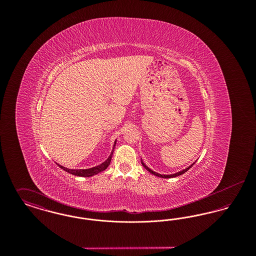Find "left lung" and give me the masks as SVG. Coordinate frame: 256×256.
Listing matches in <instances>:
<instances>
[{"mask_svg":"<svg viewBox=\"0 0 256 256\" xmlns=\"http://www.w3.org/2000/svg\"><path fill=\"white\" fill-rule=\"evenodd\" d=\"M142 162V165L144 166V168L146 169V170H148L150 174H154V176H159V178H176V176H182V174H184L185 172H187V170H189L195 163H193L192 165H190L188 168H186V169H184V170H180V172H176V174H158V172H154L152 170H150L148 166H146V164L145 163H143V161H141Z\"/></svg>","mask_w":256,"mask_h":256,"instance_id":"8db88e82","label":"left lung"}]
</instances>
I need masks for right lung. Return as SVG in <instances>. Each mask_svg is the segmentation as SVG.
Here are the masks:
<instances>
[{
	"mask_svg": "<svg viewBox=\"0 0 256 256\" xmlns=\"http://www.w3.org/2000/svg\"><path fill=\"white\" fill-rule=\"evenodd\" d=\"M116 141H117V140H115V142H114V146H113L112 152H111V154H110V158L106 159L104 162H102V164H100V165L96 166V167L89 168V169H78V170H74V169H68V168H65V167L61 166L60 164H58V165L60 167L62 170H65V172H69V174H72L74 176H84V178H89V176H95V174H97L98 172H100L106 170V169L110 166V161H111V158H112V154H113V152H114V148H115V145H116Z\"/></svg>",
	"mask_w": 256,
	"mask_h": 256,
	"instance_id": "add662e5",
	"label": "right lung"
}]
</instances>
